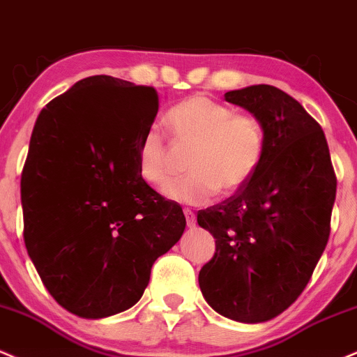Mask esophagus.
I'll list each match as a JSON object with an SVG mask.
<instances>
[{"label":"esophagus","mask_w":357,"mask_h":357,"mask_svg":"<svg viewBox=\"0 0 357 357\" xmlns=\"http://www.w3.org/2000/svg\"><path fill=\"white\" fill-rule=\"evenodd\" d=\"M183 213H185V219H187V225L188 227H194L195 225V213L192 208H183Z\"/></svg>","instance_id":"esophagus-1"}]
</instances>
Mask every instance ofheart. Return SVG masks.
Wrapping results in <instances>:
<instances>
[{"instance_id": "1", "label": "heart", "mask_w": 357, "mask_h": 357, "mask_svg": "<svg viewBox=\"0 0 357 357\" xmlns=\"http://www.w3.org/2000/svg\"><path fill=\"white\" fill-rule=\"evenodd\" d=\"M165 121L175 140L194 144L187 157L190 172L163 188L174 202L202 205L217 194H234L261 167L266 133L250 113H236L229 105L194 95L172 105ZM137 170L150 185H163L170 177L169 149L157 127L146 128L138 140Z\"/></svg>"}]
</instances>
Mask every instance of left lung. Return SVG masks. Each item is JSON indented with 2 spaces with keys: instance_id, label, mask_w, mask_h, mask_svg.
<instances>
[{
  "instance_id": "obj_1",
  "label": "left lung",
  "mask_w": 357,
  "mask_h": 357,
  "mask_svg": "<svg viewBox=\"0 0 357 357\" xmlns=\"http://www.w3.org/2000/svg\"><path fill=\"white\" fill-rule=\"evenodd\" d=\"M224 96L261 120L266 152L244 187L197 213L215 238L199 284L213 311L254 324L307 286L328 244L337 180L321 125L291 95L252 85Z\"/></svg>"
}]
</instances>
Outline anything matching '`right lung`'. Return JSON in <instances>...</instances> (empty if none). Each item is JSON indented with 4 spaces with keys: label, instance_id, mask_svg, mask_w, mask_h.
<instances>
[{
    "label": "right lung",
    "instance_id": "obj_1",
    "mask_svg": "<svg viewBox=\"0 0 357 357\" xmlns=\"http://www.w3.org/2000/svg\"><path fill=\"white\" fill-rule=\"evenodd\" d=\"M157 112L153 86L96 75L38 115L21 174L24 245L53 299L79 317L137 304L185 230L182 207L137 170Z\"/></svg>",
    "mask_w": 357,
    "mask_h": 357
}]
</instances>
